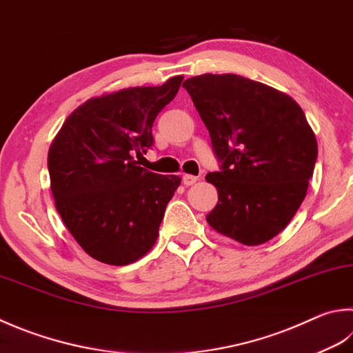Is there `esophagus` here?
<instances>
[{"label": "esophagus", "mask_w": 353, "mask_h": 353, "mask_svg": "<svg viewBox=\"0 0 353 353\" xmlns=\"http://www.w3.org/2000/svg\"><path fill=\"white\" fill-rule=\"evenodd\" d=\"M196 181H198V176H194V175H184L183 176V183L185 185H192V184H195Z\"/></svg>", "instance_id": "1"}]
</instances>
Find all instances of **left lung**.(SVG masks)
<instances>
[{"label":"left lung","mask_w":353,"mask_h":353,"mask_svg":"<svg viewBox=\"0 0 353 353\" xmlns=\"http://www.w3.org/2000/svg\"><path fill=\"white\" fill-rule=\"evenodd\" d=\"M183 88L219 161L205 176L218 189L205 219L241 244L269 241L294 218L314 175L318 145L303 109L283 92L234 73H205Z\"/></svg>","instance_id":"left-lung-1"}]
</instances>
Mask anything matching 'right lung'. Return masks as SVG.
I'll use <instances>...</instances> for the list:
<instances>
[{"instance_id":"add662e5","label":"right lung","mask_w":353,"mask_h":353,"mask_svg":"<svg viewBox=\"0 0 353 353\" xmlns=\"http://www.w3.org/2000/svg\"><path fill=\"white\" fill-rule=\"evenodd\" d=\"M183 77L157 88L92 98L65 119L49 149L58 214L85 254L125 265L148 254L181 178L139 168L134 154L154 145L152 125Z\"/></svg>"}]
</instances>
